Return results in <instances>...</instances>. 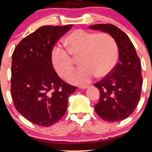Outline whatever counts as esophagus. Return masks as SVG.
I'll list each match as a JSON object with an SVG mask.
<instances>
[{
    "label": "esophagus",
    "instance_id": "34e87169",
    "mask_svg": "<svg viewBox=\"0 0 152 152\" xmlns=\"http://www.w3.org/2000/svg\"><path fill=\"white\" fill-rule=\"evenodd\" d=\"M89 85H84V86H80V89H87L88 87H89Z\"/></svg>",
    "mask_w": 152,
    "mask_h": 152
}]
</instances>
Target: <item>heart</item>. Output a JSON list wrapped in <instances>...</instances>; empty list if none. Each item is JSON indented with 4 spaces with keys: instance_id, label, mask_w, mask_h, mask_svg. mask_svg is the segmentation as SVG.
<instances>
[{
    "instance_id": "heart-1",
    "label": "heart",
    "mask_w": 152,
    "mask_h": 152,
    "mask_svg": "<svg viewBox=\"0 0 152 152\" xmlns=\"http://www.w3.org/2000/svg\"><path fill=\"white\" fill-rule=\"evenodd\" d=\"M65 50L52 49L50 58L58 75L65 78L72 71L75 58L81 65L67 77L71 83L85 85L96 75L104 77L115 67L118 58V48L115 39L108 33H95L76 29L65 39Z\"/></svg>"
}]
</instances>
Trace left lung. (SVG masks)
Segmentation results:
<instances>
[{"instance_id":"left-lung-1","label":"left lung","mask_w":152,"mask_h":152,"mask_svg":"<svg viewBox=\"0 0 152 152\" xmlns=\"http://www.w3.org/2000/svg\"><path fill=\"white\" fill-rule=\"evenodd\" d=\"M89 28L111 35L119 51L118 62L112 72L94 84L101 92L95 111L106 121H123L133 113L140 102L142 86L140 58L128 35L116 26L98 24Z\"/></svg>"}]
</instances>
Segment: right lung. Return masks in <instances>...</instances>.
I'll return each mask as SVG.
<instances>
[{
    "label": "right lung",
    "mask_w": 152,
    "mask_h": 152,
    "mask_svg": "<svg viewBox=\"0 0 152 152\" xmlns=\"http://www.w3.org/2000/svg\"><path fill=\"white\" fill-rule=\"evenodd\" d=\"M43 26L21 40L12 55L11 96L17 110L39 126L48 127L65 115L68 97L76 90L54 70L50 54L72 28Z\"/></svg>",
    "instance_id": "add662e5"
}]
</instances>
